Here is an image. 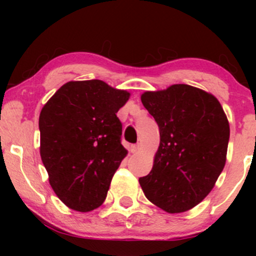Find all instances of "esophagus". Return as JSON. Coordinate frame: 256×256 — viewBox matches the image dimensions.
<instances>
[{"label": "esophagus", "mask_w": 256, "mask_h": 256, "mask_svg": "<svg viewBox=\"0 0 256 256\" xmlns=\"http://www.w3.org/2000/svg\"><path fill=\"white\" fill-rule=\"evenodd\" d=\"M140 149V143H137V144H134L131 146V152H137L138 150Z\"/></svg>", "instance_id": "esophagus-1"}]
</instances>
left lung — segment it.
<instances>
[{
  "label": "left lung",
  "mask_w": 256,
  "mask_h": 256,
  "mask_svg": "<svg viewBox=\"0 0 256 256\" xmlns=\"http://www.w3.org/2000/svg\"><path fill=\"white\" fill-rule=\"evenodd\" d=\"M142 104L160 130L150 173L140 178L149 201L168 213L192 210L213 189L226 162L230 126L212 94L186 84L146 91Z\"/></svg>",
  "instance_id": "obj_1"
}]
</instances>
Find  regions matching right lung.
<instances>
[{"mask_svg": "<svg viewBox=\"0 0 256 256\" xmlns=\"http://www.w3.org/2000/svg\"><path fill=\"white\" fill-rule=\"evenodd\" d=\"M128 98L98 79L68 82L40 110V158L52 190L71 210L89 212L104 204L128 154L116 113Z\"/></svg>", "mask_w": 256, "mask_h": 256, "instance_id": "1", "label": "right lung"}]
</instances>
